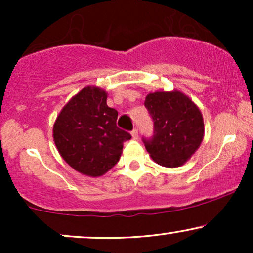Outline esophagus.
<instances>
[{
	"mask_svg": "<svg viewBox=\"0 0 253 253\" xmlns=\"http://www.w3.org/2000/svg\"><path fill=\"white\" fill-rule=\"evenodd\" d=\"M130 134H132V136H133V139H138V129L136 128H134L132 130V132H130Z\"/></svg>",
	"mask_w": 253,
	"mask_h": 253,
	"instance_id": "esophagus-1",
	"label": "esophagus"
}]
</instances>
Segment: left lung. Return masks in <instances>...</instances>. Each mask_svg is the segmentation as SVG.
Here are the masks:
<instances>
[{
  "instance_id": "8db88e82",
  "label": "left lung",
  "mask_w": 253,
  "mask_h": 253,
  "mask_svg": "<svg viewBox=\"0 0 253 253\" xmlns=\"http://www.w3.org/2000/svg\"><path fill=\"white\" fill-rule=\"evenodd\" d=\"M144 104L153 121V135L143 138L147 152L162 167H181L201 145L205 133L201 112L179 91L152 92Z\"/></svg>"
}]
</instances>
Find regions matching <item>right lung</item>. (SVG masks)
<instances>
[{"mask_svg":"<svg viewBox=\"0 0 253 253\" xmlns=\"http://www.w3.org/2000/svg\"><path fill=\"white\" fill-rule=\"evenodd\" d=\"M118 110L107 106V92L86 86L64 106L53 126L60 156L83 175L97 177L120 159L130 134L117 126Z\"/></svg>","mask_w":253,"mask_h":253,"instance_id":"obj_1","label":"right lung"}]
</instances>
